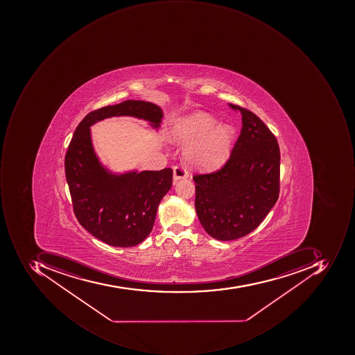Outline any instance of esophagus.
<instances>
[{"mask_svg": "<svg viewBox=\"0 0 355 355\" xmlns=\"http://www.w3.org/2000/svg\"><path fill=\"white\" fill-rule=\"evenodd\" d=\"M189 177L188 171H187L186 167L180 166V165H177V166L174 167V180H180V179H186Z\"/></svg>", "mask_w": 355, "mask_h": 355, "instance_id": "obj_1", "label": "esophagus"}]
</instances>
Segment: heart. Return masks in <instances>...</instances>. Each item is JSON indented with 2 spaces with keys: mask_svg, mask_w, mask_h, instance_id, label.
I'll return each mask as SVG.
<instances>
[{
  "mask_svg": "<svg viewBox=\"0 0 355 355\" xmlns=\"http://www.w3.org/2000/svg\"><path fill=\"white\" fill-rule=\"evenodd\" d=\"M234 127L218 125L214 116L195 112L175 123L173 139L187 145V160L200 168H216L226 161L234 141Z\"/></svg>",
  "mask_w": 355,
  "mask_h": 355,
  "instance_id": "b5f03b06",
  "label": "heart"
}]
</instances>
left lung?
Returning a JSON list of instances; mask_svg holds the SVG:
<instances>
[{
	"label": "left lung",
	"instance_id": "1",
	"mask_svg": "<svg viewBox=\"0 0 355 355\" xmlns=\"http://www.w3.org/2000/svg\"><path fill=\"white\" fill-rule=\"evenodd\" d=\"M242 115V129L222 168L193 176L195 209L208 234L239 239L268 216L279 195L281 153L275 135L253 112L228 103Z\"/></svg>",
	"mask_w": 355,
	"mask_h": 355
}]
</instances>
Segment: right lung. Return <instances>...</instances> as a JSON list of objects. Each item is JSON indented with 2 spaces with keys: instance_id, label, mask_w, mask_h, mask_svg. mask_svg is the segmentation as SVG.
<instances>
[{
  "instance_id": "obj_1",
  "label": "right lung",
  "mask_w": 355,
  "mask_h": 355,
  "mask_svg": "<svg viewBox=\"0 0 355 355\" xmlns=\"http://www.w3.org/2000/svg\"><path fill=\"white\" fill-rule=\"evenodd\" d=\"M113 116H133L160 127V107L125 100L88 113L74 131L65 155V174L80 224L100 241L131 248L153 230L159 204L172 188L173 169L115 175L102 166L92 144L89 127Z\"/></svg>"
}]
</instances>
